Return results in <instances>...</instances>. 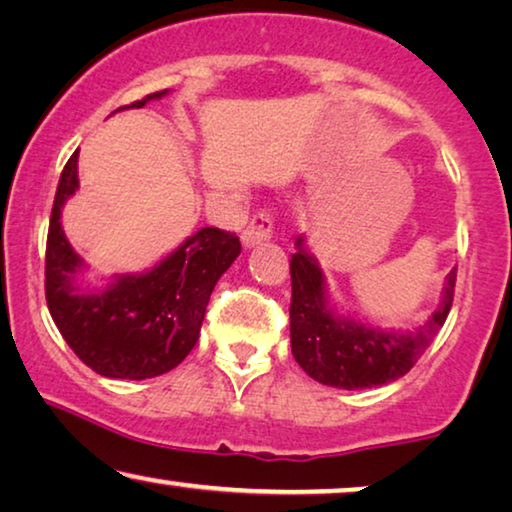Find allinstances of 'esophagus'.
Segmentation results:
<instances>
[{"label":"esophagus","instance_id":"esophagus-1","mask_svg":"<svg viewBox=\"0 0 512 512\" xmlns=\"http://www.w3.org/2000/svg\"><path fill=\"white\" fill-rule=\"evenodd\" d=\"M271 230H273V223H271L269 213H264V211L255 213V216L250 218V223L246 225V230H243V234H241L243 246L255 248V246H259V243L269 241Z\"/></svg>","mask_w":512,"mask_h":512}]
</instances>
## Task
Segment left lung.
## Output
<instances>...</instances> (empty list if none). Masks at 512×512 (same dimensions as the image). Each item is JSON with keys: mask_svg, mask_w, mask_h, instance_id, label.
Instances as JSON below:
<instances>
[{"mask_svg": "<svg viewBox=\"0 0 512 512\" xmlns=\"http://www.w3.org/2000/svg\"><path fill=\"white\" fill-rule=\"evenodd\" d=\"M292 255V354L308 375L324 386L372 388L407 375L444 326L453 305L457 269L446 276L439 308L414 331H379L342 317L329 301L324 271L305 253L303 236Z\"/></svg>", "mask_w": 512, "mask_h": 512, "instance_id": "left-lung-1", "label": "left lung"}]
</instances>
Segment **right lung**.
<instances>
[{
	"instance_id": "right-lung-1",
	"label": "right lung",
	"mask_w": 512,
	"mask_h": 512,
	"mask_svg": "<svg viewBox=\"0 0 512 512\" xmlns=\"http://www.w3.org/2000/svg\"><path fill=\"white\" fill-rule=\"evenodd\" d=\"M167 89L126 108H142ZM124 110V108H119ZM78 151L68 158L52 204L45 246V301L59 333L82 363L110 379H149L170 372L200 338L218 278L241 253L239 236L202 227L144 273L82 287V257L61 230V209L78 190Z\"/></svg>"
}]
</instances>
